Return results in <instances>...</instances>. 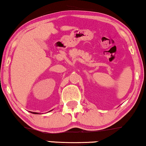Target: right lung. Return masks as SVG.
<instances>
[{
	"label": "right lung",
	"instance_id": "add662e5",
	"mask_svg": "<svg viewBox=\"0 0 146 146\" xmlns=\"http://www.w3.org/2000/svg\"><path fill=\"white\" fill-rule=\"evenodd\" d=\"M51 111H52V110H51ZM31 113H34V114H38V113H36V112H31Z\"/></svg>",
	"mask_w": 146,
	"mask_h": 146
}]
</instances>
